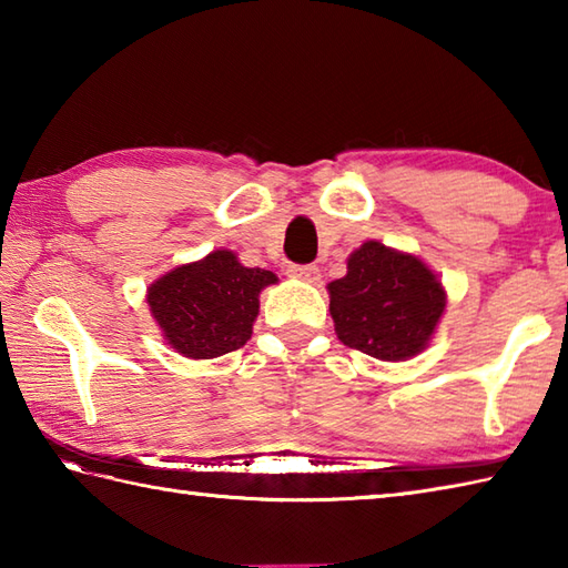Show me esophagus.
<instances>
[{"label": "esophagus", "instance_id": "34e87169", "mask_svg": "<svg viewBox=\"0 0 568 568\" xmlns=\"http://www.w3.org/2000/svg\"><path fill=\"white\" fill-rule=\"evenodd\" d=\"M287 275L295 277V281H305V283H317L320 281V268L312 263H293L287 265Z\"/></svg>", "mask_w": 568, "mask_h": 568}]
</instances>
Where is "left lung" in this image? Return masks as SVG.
Here are the masks:
<instances>
[{
  "label": "left lung",
  "mask_w": 568,
  "mask_h": 568,
  "mask_svg": "<svg viewBox=\"0 0 568 568\" xmlns=\"http://www.w3.org/2000/svg\"><path fill=\"white\" fill-rule=\"evenodd\" d=\"M339 342L381 361L417 356L444 315L446 293L413 253L366 241L346 261V275L327 285Z\"/></svg>",
  "instance_id": "left-lung-1"
}]
</instances>
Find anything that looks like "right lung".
Segmentation results:
<instances>
[{
    "label": "right lung",
    "instance_id": "add662e5",
    "mask_svg": "<svg viewBox=\"0 0 568 568\" xmlns=\"http://www.w3.org/2000/svg\"><path fill=\"white\" fill-rule=\"evenodd\" d=\"M275 273L241 265L234 251H212L178 265L149 287L153 320L178 354L216 358L244 346L258 317V295Z\"/></svg>",
    "mask_w": 568,
    "mask_h": 568
}]
</instances>
